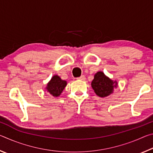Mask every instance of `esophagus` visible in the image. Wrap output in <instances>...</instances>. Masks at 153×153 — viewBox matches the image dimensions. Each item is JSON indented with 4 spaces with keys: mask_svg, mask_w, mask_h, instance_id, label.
I'll use <instances>...</instances> for the list:
<instances>
[{
    "mask_svg": "<svg viewBox=\"0 0 153 153\" xmlns=\"http://www.w3.org/2000/svg\"><path fill=\"white\" fill-rule=\"evenodd\" d=\"M77 79H81V80H85V79H86V77H85L84 75H83V76H81L80 77H77Z\"/></svg>",
    "mask_w": 153,
    "mask_h": 153,
    "instance_id": "34e87169",
    "label": "esophagus"
}]
</instances>
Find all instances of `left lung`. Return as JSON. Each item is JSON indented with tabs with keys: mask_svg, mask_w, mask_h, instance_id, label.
Listing matches in <instances>:
<instances>
[{
	"mask_svg": "<svg viewBox=\"0 0 153 153\" xmlns=\"http://www.w3.org/2000/svg\"><path fill=\"white\" fill-rule=\"evenodd\" d=\"M91 86L96 94L103 98L112 94L114 89L117 87V82L106 76L102 71H98L94 75Z\"/></svg>",
	"mask_w": 153,
	"mask_h": 153,
	"instance_id": "left-lung-1",
	"label": "left lung"
}]
</instances>
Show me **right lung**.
Returning a JSON list of instances; mask_svg holds the SVG:
<instances>
[{
    "mask_svg": "<svg viewBox=\"0 0 153 153\" xmlns=\"http://www.w3.org/2000/svg\"><path fill=\"white\" fill-rule=\"evenodd\" d=\"M67 85V82L61 79V77L56 76H53L51 79L47 84L46 90L53 97H57L60 96Z\"/></svg>",
    "mask_w": 153,
    "mask_h": 153,
    "instance_id": "obj_1",
    "label": "right lung"
}]
</instances>
